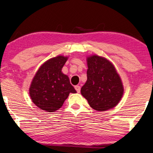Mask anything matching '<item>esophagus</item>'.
<instances>
[{
	"label": "esophagus",
	"instance_id": "1",
	"mask_svg": "<svg viewBox=\"0 0 153 153\" xmlns=\"http://www.w3.org/2000/svg\"><path fill=\"white\" fill-rule=\"evenodd\" d=\"M75 90H76L77 92L80 93V85H75Z\"/></svg>",
	"mask_w": 153,
	"mask_h": 153
}]
</instances>
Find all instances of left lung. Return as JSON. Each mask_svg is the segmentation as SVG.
<instances>
[{"label":"left lung","mask_w":153,"mask_h":153,"mask_svg":"<svg viewBox=\"0 0 153 153\" xmlns=\"http://www.w3.org/2000/svg\"><path fill=\"white\" fill-rule=\"evenodd\" d=\"M87 80L81 88L82 96L94 109H111L118 104L124 94L122 79L114 65L103 57H86Z\"/></svg>","instance_id":"obj_1"}]
</instances>
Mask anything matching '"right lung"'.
<instances>
[{
  "mask_svg": "<svg viewBox=\"0 0 153 153\" xmlns=\"http://www.w3.org/2000/svg\"><path fill=\"white\" fill-rule=\"evenodd\" d=\"M68 59L63 55L50 58L40 66L33 78L29 96L40 109L56 111L62 107L70 93H76L69 77L62 72Z\"/></svg>",
  "mask_w": 153,
  "mask_h": 153,
  "instance_id": "right-lung-1",
  "label": "right lung"
}]
</instances>
